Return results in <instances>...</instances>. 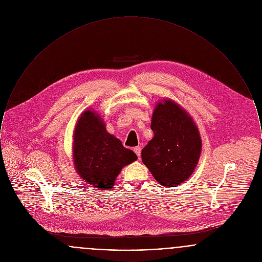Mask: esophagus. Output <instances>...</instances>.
I'll use <instances>...</instances> for the list:
<instances>
[{
	"mask_svg": "<svg viewBox=\"0 0 262 262\" xmlns=\"http://www.w3.org/2000/svg\"><path fill=\"white\" fill-rule=\"evenodd\" d=\"M134 151H135V154L137 155L138 158L141 157V148H140V147H135V148H134Z\"/></svg>",
	"mask_w": 262,
	"mask_h": 262,
	"instance_id": "34e87169",
	"label": "esophagus"
}]
</instances>
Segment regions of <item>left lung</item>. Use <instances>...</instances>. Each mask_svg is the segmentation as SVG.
Listing matches in <instances>:
<instances>
[{"label": "left lung", "mask_w": 262, "mask_h": 262, "mask_svg": "<svg viewBox=\"0 0 262 262\" xmlns=\"http://www.w3.org/2000/svg\"><path fill=\"white\" fill-rule=\"evenodd\" d=\"M154 138L142 150V161L163 186L174 187L190 178L202 151V140L190 114L166 98L151 116Z\"/></svg>", "instance_id": "1"}]
</instances>
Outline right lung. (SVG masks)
I'll use <instances>...</instances> for the list:
<instances>
[{
  "instance_id": "obj_1",
  "label": "right lung",
  "mask_w": 262,
  "mask_h": 262,
  "mask_svg": "<svg viewBox=\"0 0 262 262\" xmlns=\"http://www.w3.org/2000/svg\"><path fill=\"white\" fill-rule=\"evenodd\" d=\"M136 154L106 131L97 111H83L73 134V163L83 181L98 189H111L126 165L137 161Z\"/></svg>"
}]
</instances>
